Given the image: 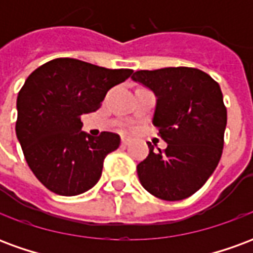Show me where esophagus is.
Here are the masks:
<instances>
[{
  "instance_id": "esophagus-1",
  "label": "esophagus",
  "mask_w": 253,
  "mask_h": 253,
  "mask_svg": "<svg viewBox=\"0 0 253 253\" xmlns=\"http://www.w3.org/2000/svg\"><path fill=\"white\" fill-rule=\"evenodd\" d=\"M130 142V138H122V145H128Z\"/></svg>"
}]
</instances>
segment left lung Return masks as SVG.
Wrapping results in <instances>:
<instances>
[{
	"label": "left lung",
	"instance_id": "left-lung-1",
	"mask_svg": "<svg viewBox=\"0 0 253 253\" xmlns=\"http://www.w3.org/2000/svg\"><path fill=\"white\" fill-rule=\"evenodd\" d=\"M134 81L157 96L153 123L168 146L154 150L137 165L139 181L152 195L181 201L199 190L221 160L226 107L221 88L195 67L138 70Z\"/></svg>",
	"mask_w": 253,
	"mask_h": 253
}]
</instances>
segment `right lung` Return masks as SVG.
Instances as JSON below:
<instances>
[{
	"mask_svg": "<svg viewBox=\"0 0 253 253\" xmlns=\"http://www.w3.org/2000/svg\"><path fill=\"white\" fill-rule=\"evenodd\" d=\"M131 73L57 58L25 80L17 96L16 135L27 164L47 190L74 196L99 181L105 156L119 148L121 137L85 134L81 115L99 110L107 92Z\"/></svg>",
	"mask_w": 253,
	"mask_h": 253,
	"instance_id": "obj_1",
	"label": "right lung"
}]
</instances>
